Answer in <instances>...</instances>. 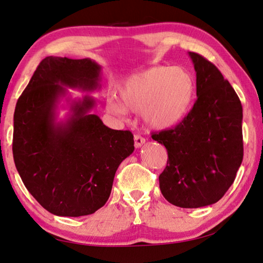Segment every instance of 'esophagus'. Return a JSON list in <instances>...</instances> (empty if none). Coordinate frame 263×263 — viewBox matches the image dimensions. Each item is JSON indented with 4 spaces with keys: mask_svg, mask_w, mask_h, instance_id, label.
<instances>
[{
    "mask_svg": "<svg viewBox=\"0 0 263 263\" xmlns=\"http://www.w3.org/2000/svg\"><path fill=\"white\" fill-rule=\"evenodd\" d=\"M144 144H145L144 138H142L139 135H136L135 136V146H136V148H140Z\"/></svg>",
    "mask_w": 263,
    "mask_h": 263,
    "instance_id": "esophagus-1",
    "label": "esophagus"
}]
</instances>
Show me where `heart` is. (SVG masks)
Returning a JSON list of instances; mask_svg holds the SVG:
<instances>
[{
	"mask_svg": "<svg viewBox=\"0 0 263 263\" xmlns=\"http://www.w3.org/2000/svg\"><path fill=\"white\" fill-rule=\"evenodd\" d=\"M119 101L108 98V112L124 117L127 110L141 112L153 130L177 126L192 109L195 79L183 66H154L133 74L118 87Z\"/></svg>",
	"mask_w": 263,
	"mask_h": 263,
	"instance_id": "1",
	"label": "heart"
}]
</instances>
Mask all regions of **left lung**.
<instances>
[{
  "mask_svg": "<svg viewBox=\"0 0 263 263\" xmlns=\"http://www.w3.org/2000/svg\"><path fill=\"white\" fill-rule=\"evenodd\" d=\"M197 73V101L175 128L152 138L168 152L160 190L170 203L200 208L217 202L242 161V107L235 89L211 62L189 52Z\"/></svg>",
  "mask_w": 263,
  "mask_h": 263,
  "instance_id": "obj_1",
  "label": "left lung"
}]
</instances>
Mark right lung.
<instances>
[{
    "label": "right lung",
    "instance_id": "add662e5",
    "mask_svg": "<svg viewBox=\"0 0 263 263\" xmlns=\"http://www.w3.org/2000/svg\"><path fill=\"white\" fill-rule=\"evenodd\" d=\"M101 70L90 59L46 57L16 104L17 171L28 192L56 216H85L104 206L119 164L135 151L130 131L109 128L92 114L93 97L69 92L99 90ZM60 108L69 110L63 120Z\"/></svg>",
    "mask_w": 263,
    "mask_h": 263
}]
</instances>
